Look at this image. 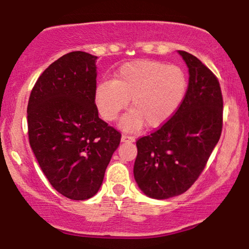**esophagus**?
I'll return each mask as SVG.
<instances>
[{"label":"esophagus","mask_w":249,"mask_h":249,"mask_svg":"<svg viewBox=\"0 0 249 249\" xmlns=\"http://www.w3.org/2000/svg\"><path fill=\"white\" fill-rule=\"evenodd\" d=\"M121 141L124 142V143H132V142L135 141V139L133 138V136H128V135L123 134V135H122V138H121Z\"/></svg>","instance_id":"1"}]
</instances>
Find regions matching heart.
<instances>
[{
    "mask_svg": "<svg viewBox=\"0 0 249 249\" xmlns=\"http://www.w3.org/2000/svg\"><path fill=\"white\" fill-rule=\"evenodd\" d=\"M188 80L184 70L159 61H134L122 65L111 81H101L94 90V104L100 116L113 122L127 107L121 121L124 131L143 125L157 128L177 113L186 97Z\"/></svg>",
    "mask_w": 249,
    "mask_h": 249,
    "instance_id": "heart-1",
    "label": "heart"
}]
</instances>
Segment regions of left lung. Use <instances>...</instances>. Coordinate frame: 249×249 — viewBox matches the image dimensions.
<instances>
[{
	"mask_svg": "<svg viewBox=\"0 0 249 249\" xmlns=\"http://www.w3.org/2000/svg\"><path fill=\"white\" fill-rule=\"evenodd\" d=\"M186 97L159 129L136 142L134 178L143 193L166 199L186 192L204 169L222 131L223 100L216 76L187 52Z\"/></svg>",
	"mask_w": 249,
	"mask_h": 249,
	"instance_id": "1",
	"label": "left lung"
}]
</instances>
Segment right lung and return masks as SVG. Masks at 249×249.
<instances>
[{
	"label": "right lung",
	"mask_w": 249,
	"mask_h": 249,
	"mask_svg": "<svg viewBox=\"0 0 249 249\" xmlns=\"http://www.w3.org/2000/svg\"><path fill=\"white\" fill-rule=\"evenodd\" d=\"M97 56L63 55L45 70L27 108L31 149L58 193L83 201L103 184L121 133L98 116L94 104Z\"/></svg>",
	"instance_id": "right-lung-1"
}]
</instances>
